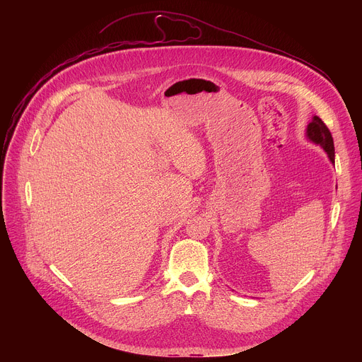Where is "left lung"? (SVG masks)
<instances>
[{
  "label": "left lung",
  "instance_id": "obj_1",
  "mask_svg": "<svg viewBox=\"0 0 362 362\" xmlns=\"http://www.w3.org/2000/svg\"><path fill=\"white\" fill-rule=\"evenodd\" d=\"M306 134L308 137L311 139L314 143L320 144L321 147H324V150L328 153V158L331 159V162H335V148H334V139L332 134L329 132V129L327 127V124L318 117L315 116L313 119V122L308 124L306 129Z\"/></svg>",
  "mask_w": 362,
  "mask_h": 362
}]
</instances>
